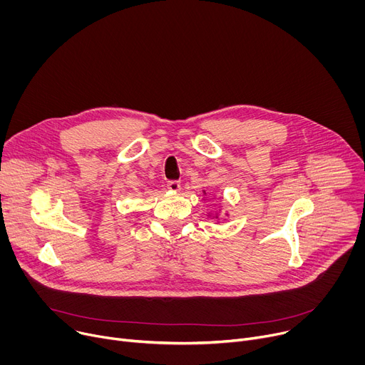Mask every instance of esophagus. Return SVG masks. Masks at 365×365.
<instances>
[{"instance_id":"obj_1","label":"esophagus","mask_w":365,"mask_h":365,"mask_svg":"<svg viewBox=\"0 0 365 365\" xmlns=\"http://www.w3.org/2000/svg\"><path fill=\"white\" fill-rule=\"evenodd\" d=\"M168 187L173 192H178L180 189V182L179 180H169L168 182Z\"/></svg>"}]
</instances>
